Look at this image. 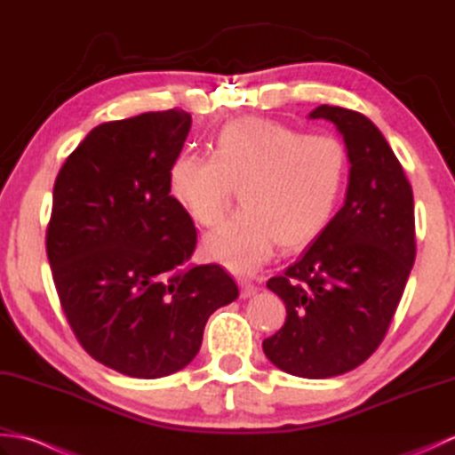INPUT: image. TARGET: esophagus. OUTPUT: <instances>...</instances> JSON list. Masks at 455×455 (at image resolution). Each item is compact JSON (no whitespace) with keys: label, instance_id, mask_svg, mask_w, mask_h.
<instances>
[{"label":"esophagus","instance_id":"obj_1","mask_svg":"<svg viewBox=\"0 0 455 455\" xmlns=\"http://www.w3.org/2000/svg\"><path fill=\"white\" fill-rule=\"evenodd\" d=\"M254 293H258V287L254 283L246 282V279H243V282H240V297L248 299V297H252Z\"/></svg>","mask_w":455,"mask_h":455}]
</instances>
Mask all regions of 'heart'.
<instances>
[{"mask_svg":"<svg viewBox=\"0 0 455 455\" xmlns=\"http://www.w3.org/2000/svg\"><path fill=\"white\" fill-rule=\"evenodd\" d=\"M347 181V154L331 134L240 117L222 124L211 156L183 150L172 160L168 191L201 227H215L240 189L243 211L203 243V252L250 274L275 246H305L331 222Z\"/></svg>","mask_w":455,"mask_h":455,"instance_id":"b5f03b06","label":"heart"}]
</instances>
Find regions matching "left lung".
I'll use <instances>...</instances> for the list:
<instances>
[{
	"instance_id": "obj_1",
	"label": "left lung",
	"mask_w": 455,
	"mask_h": 455,
	"mask_svg": "<svg viewBox=\"0 0 455 455\" xmlns=\"http://www.w3.org/2000/svg\"><path fill=\"white\" fill-rule=\"evenodd\" d=\"M344 137L350 180L344 207L283 275L267 279L285 324L264 340L267 360L307 379L342 375L383 342L417 256L414 199L379 129L365 115L321 105Z\"/></svg>"
}]
</instances>
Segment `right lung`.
Returning a JSON list of instances; mask_svg holds the SVG:
<instances>
[{
    "label": "right lung",
    "mask_w": 455,
    "mask_h": 455,
    "mask_svg": "<svg viewBox=\"0 0 455 455\" xmlns=\"http://www.w3.org/2000/svg\"><path fill=\"white\" fill-rule=\"evenodd\" d=\"M189 129L181 109L103 123L54 181L46 254L62 311L93 360L139 379L186 367L238 297L220 266L189 264L196 225L168 191Z\"/></svg>",
    "instance_id": "1"
}]
</instances>
